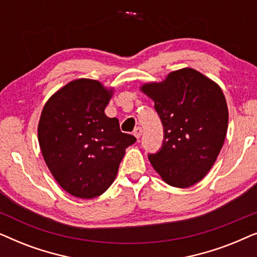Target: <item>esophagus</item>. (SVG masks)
<instances>
[{
	"label": "esophagus",
	"instance_id": "esophagus-1",
	"mask_svg": "<svg viewBox=\"0 0 257 257\" xmlns=\"http://www.w3.org/2000/svg\"><path fill=\"white\" fill-rule=\"evenodd\" d=\"M133 135H135V137L137 139L140 138V136L143 135V128L140 127V126H138V127L135 128V131H133Z\"/></svg>",
	"mask_w": 257,
	"mask_h": 257
}]
</instances>
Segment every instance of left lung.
I'll use <instances>...</instances> for the list:
<instances>
[{
  "mask_svg": "<svg viewBox=\"0 0 257 257\" xmlns=\"http://www.w3.org/2000/svg\"><path fill=\"white\" fill-rule=\"evenodd\" d=\"M164 126L159 152L150 154L166 184L191 187L215 163L228 128V107L221 87L192 68L170 72L163 82L143 84Z\"/></svg>",
  "mask_w": 257,
  "mask_h": 257,
  "instance_id": "1",
  "label": "left lung"
}]
</instances>
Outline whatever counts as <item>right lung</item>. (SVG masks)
<instances>
[{
  "label": "right lung",
  "instance_id": "right-lung-1",
  "mask_svg": "<svg viewBox=\"0 0 257 257\" xmlns=\"http://www.w3.org/2000/svg\"><path fill=\"white\" fill-rule=\"evenodd\" d=\"M113 87L79 78L52 94L42 110L38 143L49 171L76 198L99 196L114 181L125 150L136 138L105 114Z\"/></svg>",
  "mask_w": 257,
  "mask_h": 257
}]
</instances>
